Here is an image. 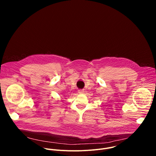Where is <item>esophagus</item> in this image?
<instances>
[{"mask_svg": "<svg viewBox=\"0 0 156 156\" xmlns=\"http://www.w3.org/2000/svg\"><path fill=\"white\" fill-rule=\"evenodd\" d=\"M78 92L79 94H83V93H84V91L83 90H79L78 91Z\"/></svg>", "mask_w": 156, "mask_h": 156, "instance_id": "esophagus-1", "label": "esophagus"}]
</instances>
